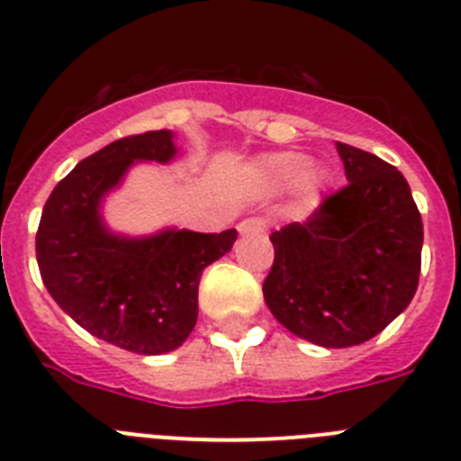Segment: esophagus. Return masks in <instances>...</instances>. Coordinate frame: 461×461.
<instances>
[{"label": "esophagus", "mask_w": 461, "mask_h": 461, "mask_svg": "<svg viewBox=\"0 0 461 461\" xmlns=\"http://www.w3.org/2000/svg\"><path fill=\"white\" fill-rule=\"evenodd\" d=\"M239 234L241 236H248V234H264L267 231V222H264L262 218H246L239 222Z\"/></svg>", "instance_id": "obj_1"}]
</instances>
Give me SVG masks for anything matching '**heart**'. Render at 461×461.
Instances as JSON below:
<instances>
[{
  "instance_id": "heart-1",
  "label": "heart",
  "mask_w": 461,
  "mask_h": 461,
  "mask_svg": "<svg viewBox=\"0 0 461 461\" xmlns=\"http://www.w3.org/2000/svg\"><path fill=\"white\" fill-rule=\"evenodd\" d=\"M255 176L267 190L283 192L292 185H302L306 190H315L322 185L327 174L320 167H308V158L302 153H269L255 162Z\"/></svg>"
}]
</instances>
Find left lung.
<instances>
[{"instance_id": "left-lung-1", "label": "left lung", "mask_w": 461, "mask_h": 461, "mask_svg": "<svg viewBox=\"0 0 461 461\" xmlns=\"http://www.w3.org/2000/svg\"><path fill=\"white\" fill-rule=\"evenodd\" d=\"M348 185L303 222L269 236L276 258L264 302L280 325L322 348L369 341L418 290L422 218L403 174L336 141Z\"/></svg>"}]
</instances>
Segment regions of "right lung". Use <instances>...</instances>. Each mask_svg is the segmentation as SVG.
Segmentation results:
<instances>
[{
    "label": "right lung",
    "instance_id": "obj_1",
    "mask_svg": "<svg viewBox=\"0 0 461 461\" xmlns=\"http://www.w3.org/2000/svg\"><path fill=\"white\" fill-rule=\"evenodd\" d=\"M178 155L171 130L109 143L55 185L39 222L37 262L50 297L92 336L136 355H164L185 343L197 325L202 271L236 241V230H111L104 202L131 167L171 164Z\"/></svg>",
    "mask_w": 461,
    "mask_h": 461
}]
</instances>
